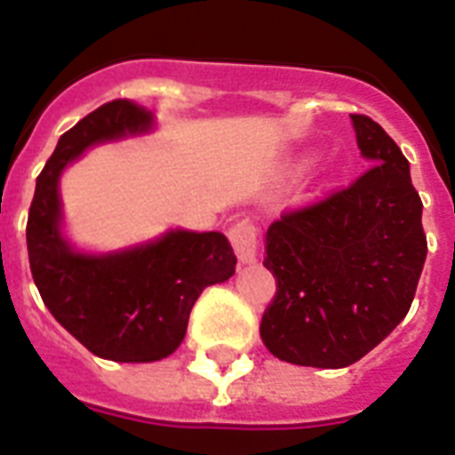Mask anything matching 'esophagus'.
<instances>
[{
  "instance_id": "34e87169",
  "label": "esophagus",
  "mask_w": 455,
  "mask_h": 455,
  "mask_svg": "<svg viewBox=\"0 0 455 455\" xmlns=\"http://www.w3.org/2000/svg\"><path fill=\"white\" fill-rule=\"evenodd\" d=\"M259 228L252 221H241L228 231L231 245L235 250V257L241 264H255L257 252H259Z\"/></svg>"
}]
</instances>
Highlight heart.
Masks as SVG:
<instances>
[{"label":"heart","instance_id":"b5f03b06","mask_svg":"<svg viewBox=\"0 0 455 455\" xmlns=\"http://www.w3.org/2000/svg\"><path fill=\"white\" fill-rule=\"evenodd\" d=\"M311 160H314V157H311V156L302 157V160H299V167H309V164H311Z\"/></svg>","mask_w":455,"mask_h":455}]
</instances>
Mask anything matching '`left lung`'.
<instances>
[{"label":"left lung","instance_id":"obj_1","mask_svg":"<svg viewBox=\"0 0 455 455\" xmlns=\"http://www.w3.org/2000/svg\"><path fill=\"white\" fill-rule=\"evenodd\" d=\"M352 127L371 170L267 231L278 291L259 335L295 366L345 368L380 345L409 314L427 257L409 160L371 117Z\"/></svg>","mask_w":455,"mask_h":455}]
</instances>
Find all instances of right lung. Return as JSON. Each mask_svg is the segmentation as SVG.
I'll return each mask as SVG.
<instances>
[{"mask_svg": "<svg viewBox=\"0 0 455 455\" xmlns=\"http://www.w3.org/2000/svg\"><path fill=\"white\" fill-rule=\"evenodd\" d=\"M153 130L156 117L132 101H110L82 117L37 177L25 228L32 278L46 309L89 352L120 363L170 356L200 292L235 274L234 250L220 231L170 228L110 252L75 248L66 235L59 186L68 164L94 146Z\"/></svg>", "mask_w": 455, "mask_h": 455, "instance_id": "right-lung-1", "label": "right lung"}]
</instances>
